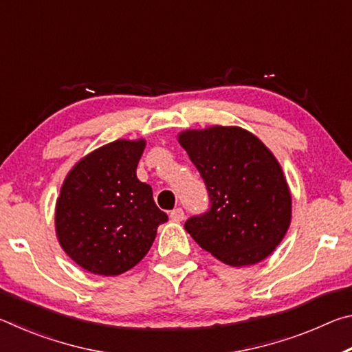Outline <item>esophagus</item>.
I'll return each mask as SVG.
<instances>
[{
	"instance_id": "34e87169",
	"label": "esophagus",
	"mask_w": 352,
	"mask_h": 352,
	"mask_svg": "<svg viewBox=\"0 0 352 352\" xmlns=\"http://www.w3.org/2000/svg\"><path fill=\"white\" fill-rule=\"evenodd\" d=\"M184 219V212L182 208H175L174 211H170V220L172 222H182Z\"/></svg>"
}]
</instances>
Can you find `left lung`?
Listing matches in <instances>:
<instances>
[{"label":"left lung","instance_id":"8db88e82","mask_svg":"<svg viewBox=\"0 0 352 352\" xmlns=\"http://www.w3.org/2000/svg\"><path fill=\"white\" fill-rule=\"evenodd\" d=\"M178 142L210 192V211L184 230L214 258L231 267L270 256L287 233L292 194L275 155L252 132L236 126L184 130Z\"/></svg>","mask_w":352,"mask_h":352}]
</instances>
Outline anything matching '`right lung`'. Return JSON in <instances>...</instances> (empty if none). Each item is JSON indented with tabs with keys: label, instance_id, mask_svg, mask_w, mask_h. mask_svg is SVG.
Listing matches in <instances>:
<instances>
[{
	"label": "right lung",
	"instance_id": "1",
	"mask_svg": "<svg viewBox=\"0 0 352 352\" xmlns=\"http://www.w3.org/2000/svg\"><path fill=\"white\" fill-rule=\"evenodd\" d=\"M146 140H116L90 152L65 177L56 201L57 241L77 265L115 276L144 258L168 214L136 177Z\"/></svg>",
	"mask_w": 352,
	"mask_h": 352
}]
</instances>
